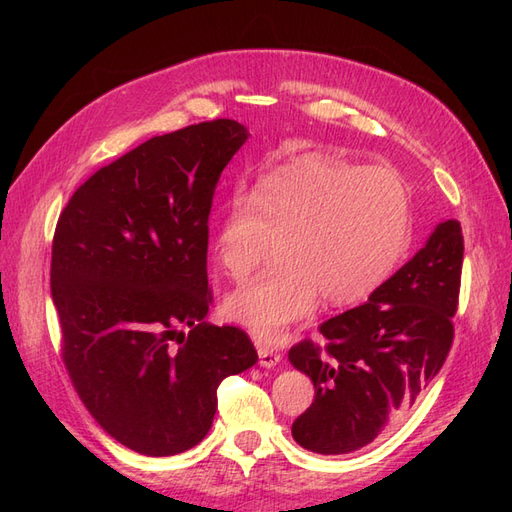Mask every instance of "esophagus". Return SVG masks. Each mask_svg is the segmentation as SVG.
<instances>
[{
    "instance_id": "1",
    "label": "esophagus",
    "mask_w": 512,
    "mask_h": 512,
    "mask_svg": "<svg viewBox=\"0 0 512 512\" xmlns=\"http://www.w3.org/2000/svg\"><path fill=\"white\" fill-rule=\"evenodd\" d=\"M258 363L262 365V367H275L277 363H280V359H282V354L277 352V350H273V348H269V346H258Z\"/></svg>"
}]
</instances>
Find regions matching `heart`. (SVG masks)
<instances>
[{"label": "heart", "mask_w": 512, "mask_h": 512, "mask_svg": "<svg viewBox=\"0 0 512 512\" xmlns=\"http://www.w3.org/2000/svg\"><path fill=\"white\" fill-rule=\"evenodd\" d=\"M412 241L410 192L395 170L309 158L277 170L224 211L215 256L235 282L252 277L280 245L282 269L226 299V314L260 342L327 305L369 299Z\"/></svg>", "instance_id": "heart-1"}]
</instances>
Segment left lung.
I'll return each instance as SVG.
<instances>
[{"mask_svg":"<svg viewBox=\"0 0 512 512\" xmlns=\"http://www.w3.org/2000/svg\"><path fill=\"white\" fill-rule=\"evenodd\" d=\"M461 265V224L446 220L367 303L320 324L324 346L303 339L290 348L316 389L292 423L297 444L346 455L401 421L453 346Z\"/></svg>","mask_w":512,"mask_h":512,"instance_id":"8db88e82","label":"left lung"}]
</instances>
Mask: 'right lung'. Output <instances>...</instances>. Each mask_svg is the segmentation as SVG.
I'll return each mask as SVG.
<instances>
[{
  "instance_id": "obj_1",
  "label": "right lung",
  "mask_w": 512,
  "mask_h": 512,
  "mask_svg": "<svg viewBox=\"0 0 512 512\" xmlns=\"http://www.w3.org/2000/svg\"><path fill=\"white\" fill-rule=\"evenodd\" d=\"M247 136L235 119L153 136L91 175L57 220L61 359L98 425L141 455L196 446L220 382L258 361L245 331L203 322L215 185Z\"/></svg>"
}]
</instances>
